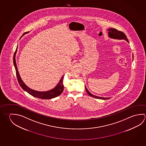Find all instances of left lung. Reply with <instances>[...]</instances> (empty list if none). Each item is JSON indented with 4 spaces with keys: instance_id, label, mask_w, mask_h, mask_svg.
<instances>
[{
    "instance_id": "8db88e82",
    "label": "left lung",
    "mask_w": 146,
    "mask_h": 146,
    "mask_svg": "<svg viewBox=\"0 0 146 146\" xmlns=\"http://www.w3.org/2000/svg\"><path fill=\"white\" fill-rule=\"evenodd\" d=\"M108 36L109 37L111 38L115 39H119V40H121V39H124L126 41L129 42L128 39L127 38V36L125 35V34L123 33L121 31H118L117 30L115 29L114 28H110L108 29ZM85 88H86V90L87 91V93L90 96H91V97H94L95 98L97 99H100V100H108L109 98H111L110 97H100V96H95L94 95H93L91 94L90 92L87 89V87L85 86Z\"/></svg>"
}]
</instances>
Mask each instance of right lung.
I'll use <instances>...</instances> for the list:
<instances>
[{
  "label": "right lung",
  "mask_w": 146,
  "mask_h": 146,
  "mask_svg": "<svg viewBox=\"0 0 146 146\" xmlns=\"http://www.w3.org/2000/svg\"><path fill=\"white\" fill-rule=\"evenodd\" d=\"M26 33L23 34V36ZM21 36V37H22ZM17 48H16L15 52L14 54V57H13V62H14V66L15 68L16 73V75L17 77V80H18V82L20 84L21 87L23 88V89L25 91L28 92L29 94L31 95L34 97H37L41 99L44 100H49V99H52L55 97H57L59 95L61 94L62 92H63V90L64 89V87L63 85V79L64 77V75H63L62 77V78L60 79L59 82L57 84L56 87L53 88V89L50 90L49 91H44V92H41V91H38L36 90L30 89L29 88L27 85H26L24 82L23 81V80L21 78V76L19 75V72H18V68L17 67V64L16 62L15 56L16 52H17Z\"/></svg>",
  "instance_id": "1"
}]
</instances>
